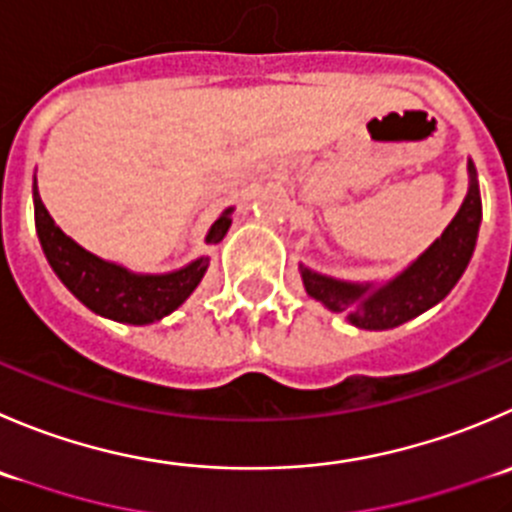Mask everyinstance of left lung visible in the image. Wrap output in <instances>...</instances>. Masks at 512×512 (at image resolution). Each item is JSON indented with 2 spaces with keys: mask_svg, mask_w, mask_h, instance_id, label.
<instances>
[{
  "mask_svg": "<svg viewBox=\"0 0 512 512\" xmlns=\"http://www.w3.org/2000/svg\"><path fill=\"white\" fill-rule=\"evenodd\" d=\"M468 177V195L443 235L398 275L385 282H347L300 265L307 295L330 312H342L360 330H390L445 300L473 257L483 222L473 160H468Z\"/></svg>",
  "mask_w": 512,
  "mask_h": 512,
  "instance_id": "left-lung-1",
  "label": "left lung"
}]
</instances>
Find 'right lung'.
<instances>
[{
  "mask_svg": "<svg viewBox=\"0 0 512 512\" xmlns=\"http://www.w3.org/2000/svg\"><path fill=\"white\" fill-rule=\"evenodd\" d=\"M34 200V227H37L39 245L54 275L62 280V285L82 302L84 307L102 315L107 320L124 322V325H152L162 320L170 312H175L187 297L195 292L210 267V257L202 255L197 260L187 262L185 267L172 272H132L117 262L102 260L84 250L82 245L64 235L54 225L52 215L44 207L37 190V177L32 185ZM232 212L235 207H227L207 232V245H217L227 235L232 225Z\"/></svg>",
  "mask_w": 512,
  "mask_h": 512,
  "instance_id": "1",
  "label": "right lung"
}]
</instances>
